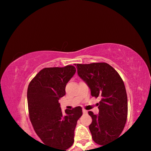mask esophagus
Here are the masks:
<instances>
[{"instance_id":"esophagus-1","label":"esophagus","mask_w":151,"mask_h":151,"mask_svg":"<svg viewBox=\"0 0 151 151\" xmlns=\"http://www.w3.org/2000/svg\"><path fill=\"white\" fill-rule=\"evenodd\" d=\"M83 112L84 114L87 113V111H86V110H85V109H83Z\"/></svg>"}]
</instances>
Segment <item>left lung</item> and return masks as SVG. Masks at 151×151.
<instances>
[{
    "label": "left lung",
    "instance_id": "8db88e82",
    "mask_svg": "<svg viewBox=\"0 0 151 151\" xmlns=\"http://www.w3.org/2000/svg\"><path fill=\"white\" fill-rule=\"evenodd\" d=\"M78 75L87 85L93 96L101 98L99 114L91 116L89 129L94 142L106 145L120 136L126 124L128 103L126 88L119 73L105 63L75 65Z\"/></svg>",
    "mask_w": 151,
    "mask_h": 151
}]
</instances>
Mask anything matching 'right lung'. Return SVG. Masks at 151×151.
Returning a JSON list of instances; mask_svg holds the SVG:
<instances>
[{
    "mask_svg": "<svg viewBox=\"0 0 151 151\" xmlns=\"http://www.w3.org/2000/svg\"><path fill=\"white\" fill-rule=\"evenodd\" d=\"M76 73L75 66L45 68L30 81L27 102L36 133L55 151L66 150L74 142L75 130L83 111L81 106L63 112L58 100L65 95L66 84Z\"/></svg>",
    "mask_w": 151,
    "mask_h": 151,
    "instance_id": "right-lung-1",
    "label": "right lung"
}]
</instances>
